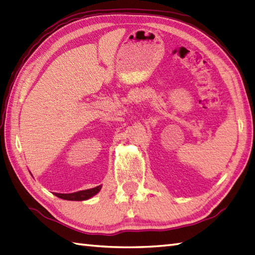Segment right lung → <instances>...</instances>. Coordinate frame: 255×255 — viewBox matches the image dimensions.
Masks as SVG:
<instances>
[{
  "mask_svg": "<svg viewBox=\"0 0 255 255\" xmlns=\"http://www.w3.org/2000/svg\"><path fill=\"white\" fill-rule=\"evenodd\" d=\"M100 189H101V185L96 186V188H93V189L75 192V193H70V194L54 193V195L60 197V199L67 200V201H85V200H88L92 196L97 194L98 192L100 191Z\"/></svg>",
  "mask_w": 255,
  "mask_h": 255,
  "instance_id": "right-lung-1",
  "label": "right lung"
}]
</instances>
